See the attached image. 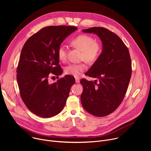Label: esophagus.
Listing matches in <instances>:
<instances>
[{
	"label": "esophagus",
	"mask_w": 151,
	"mask_h": 151,
	"mask_svg": "<svg viewBox=\"0 0 151 151\" xmlns=\"http://www.w3.org/2000/svg\"><path fill=\"white\" fill-rule=\"evenodd\" d=\"M75 82H76V83H79L80 82V79L78 78H75Z\"/></svg>",
	"instance_id": "34e87169"
}]
</instances>
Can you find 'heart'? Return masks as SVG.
I'll use <instances>...</instances> for the list:
<instances>
[{
  "mask_svg": "<svg viewBox=\"0 0 151 151\" xmlns=\"http://www.w3.org/2000/svg\"><path fill=\"white\" fill-rule=\"evenodd\" d=\"M71 44L82 51L81 58L86 62L93 63L100 57L102 47L99 42L89 35H81L71 40ZM58 58L61 61L66 59V48L64 45H60L57 50ZM86 69L83 64H70L65 68V72L68 75L75 77L79 76Z\"/></svg>",
  "mask_w": 151,
  "mask_h": 151,
  "instance_id": "obj_1",
  "label": "heart"
}]
</instances>
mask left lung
<instances>
[{
    "label": "left lung",
    "instance_id": "8db88e82",
    "mask_svg": "<svg viewBox=\"0 0 151 151\" xmlns=\"http://www.w3.org/2000/svg\"><path fill=\"white\" fill-rule=\"evenodd\" d=\"M82 32L96 35L101 40L102 51L86 75L99 79L94 82L82 79L81 103L89 114L99 117L115 111L121 103L132 76L129 51L116 34L103 27H94Z\"/></svg>",
    "mask_w": 151,
    "mask_h": 151
}]
</instances>
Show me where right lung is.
<instances>
[{
    "label": "right lung",
    "mask_w": 151,
    "mask_h": 151,
    "mask_svg": "<svg viewBox=\"0 0 151 151\" xmlns=\"http://www.w3.org/2000/svg\"><path fill=\"white\" fill-rule=\"evenodd\" d=\"M76 27L48 26L32 35L21 52L17 71V80L21 97L27 108L42 118L58 114L65 106L72 85L75 80L66 75L51 83V74H62L57 50ZM54 77V76H53Z\"/></svg>",
    "instance_id": "obj_1"
}]
</instances>
